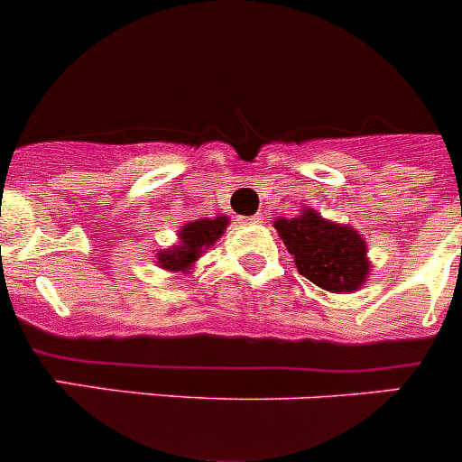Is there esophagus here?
<instances>
[{
  "mask_svg": "<svg viewBox=\"0 0 462 462\" xmlns=\"http://www.w3.org/2000/svg\"><path fill=\"white\" fill-rule=\"evenodd\" d=\"M260 223H264V214H255V217L245 218V226H260Z\"/></svg>",
  "mask_w": 462,
  "mask_h": 462,
  "instance_id": "obj_1",
  "label": "esophagus"
}]
</instances>
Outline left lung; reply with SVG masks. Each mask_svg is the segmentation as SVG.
Instances as JSON below:
<instances>
[{"instance_id":"8db88e82","label":"left lung","mask_w":462,"mask_h":462,"mask_svg":"<svg viewBox=\"0 0 462 462\" xmlns=\"http://www.w3.org/2000/svg\"><path fill=\"white\" fill-rule=\"evenodd\" d=\"M300 275L330 294H353L367 282L372 260L367 241L356 227L323 218L312 207L299 217L273 223Z\"/></svg>"}]
</instances>
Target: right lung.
I'll return each mask as SVG.
<instances>
[{
    "label": "right lung",
    "mask_w": 462,
    "mask_h": 462,
    "mask_svg": "<svg viewBox=\"0 0 462 462\" xmlns=\"http://www.w3.org/2000/svg\"><path fill=\"white\" fill-rule=\"evenodd\" d=\"M227 226H230L227 217L196 218V221L182 223L178 230V244L157 251L154 264L171 273H191L196 262L221 239Z\"/></svg>",
    "instance_id": "1"
}]
</instances>
